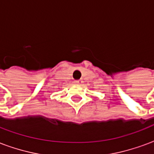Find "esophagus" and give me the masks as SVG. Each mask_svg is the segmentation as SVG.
I'll use <instances>...</instances> for the list:
<instances>
[{"label":"esophagus","mask_w":154,"mask_h":154,"mask_svg":"<svg viewBox=\"0 0 154 154\" xmlns=\"http://www.w3.org/2000/svg\"><path fill=\"white\" fill-rule=\"evenodd\" d=\"M74 82H75V84H77V85H82V82H83V81L77 80V81H75Z\"/></svg>","instance_id":"obj_1"}]
</instances>
